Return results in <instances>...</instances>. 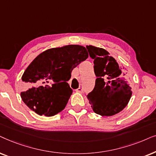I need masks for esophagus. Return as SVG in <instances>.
Returning <instances> with one entry per match:
<instances>
[{
    "label": "esophagus",
    "mask_w": 156,
    "mask_h": 156,
    "mask_svg": "<svg viewBox=\"0 0 156 156\" xmlns=\"http://www.w3.org/2000/svg\"><path fill=\"white\" fill-rule=\"evenodd\" d=\"M76 90L78 91V92H80V93L83 92V88L82 85H80L79 87H78V88H77Z\"/></svg>",
    "instance_id": "esophagus-1"
}]
</instances>
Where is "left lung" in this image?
Returning <instances> with one entry per match:
<instances>
[{
    "mask_svg": "<svg viewBox=\"0 0 156 156\" xmlns=\"http://www.w3.org/2000/svg\"><path fill=\"white\" fill-rule=\"evenodd\" d=\"M86 48L94 61L97 77L94 88L87 95L89 103L98 115H115L127 105L132 95L126 73L105 49L92 45H87Z\"/></svg>",
    "mask_w": 156,
    "mask_h": 156,
    "instance_id": "left-lung-1",
    "label": "left lung"
}]
</instances>
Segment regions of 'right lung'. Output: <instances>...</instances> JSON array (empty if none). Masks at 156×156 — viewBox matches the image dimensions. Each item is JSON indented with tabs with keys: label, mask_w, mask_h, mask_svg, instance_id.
<instances>
[{
	"label": "right lung",
	"mask_w": 156,
	"mask_h": 156,
	"mask_svg": "<svg viewBox=\"0 0 156 156\" xmlns=\"http://www.w3.org/2000/svg\"><path fill=\"white\" fill-rule=\"evenodd\" d=\"M88 57L86 48L69 45L41 53L22 76L23 101L40 115L53 116L63 111L73 90L68 81L71 72Z\"/></svg>",
	"instance_id": "right-lung-1"
}]
</instances>
